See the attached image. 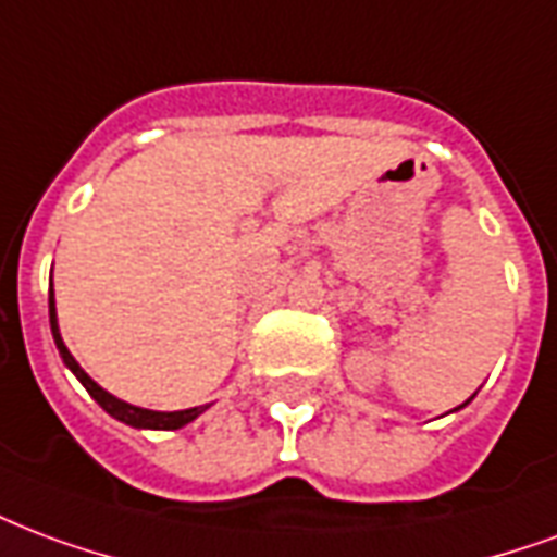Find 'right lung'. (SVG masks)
<instances>
[{
  "mask_svg": "<svg viewBox=\"0 0 557 557\" xmlns=\"http://www.w3.org/2000/svg\"><path fill=\"white\" fill-rule=\"evenodd\" d=\"M49 324H52V336H55V345H59V354L61 360L67 362V369L76 377L82 381V386L88 389L90 398L97 401V405L106 410V413H111L114 419H121V422H126V425L132 428H156V431H176V428L188 425V422H195L197 416L203 413L206 407H191V410H176V413H159V410H144V407H132L126 405V401H121V398H114L111 393H106L100 383H94L85 374V369H82L79 362L73 360V354L67 351V345H64V339H61L59 333V321H55V298H52V289H49Z\"/></svg>",
  "mask_w": 557,
  "mask_h": 557,
  "instance_id": "obj_1",
  "label": "right lung"
}]
</instances>
